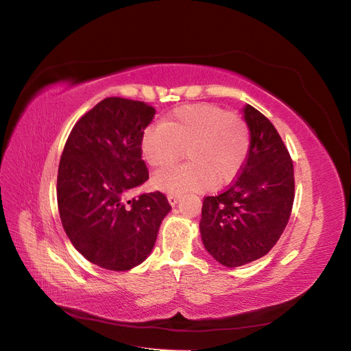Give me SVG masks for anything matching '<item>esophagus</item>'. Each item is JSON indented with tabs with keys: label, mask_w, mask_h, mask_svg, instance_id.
<instances>
[{
	"label": "esophagus",
	"mask_w": 351,
	"mask_h": 351,
	"mask_svg": "<svg viewBox=\"0 0 351 351\" xmlns=\"http://www.w3.org/2000/svg\"><path fill=\"white\" fill-rule=\"evenodd\" d=\"M179 199H180L179 194H169L167 195V201H169V204H171V206H176Z\"/></svg>",
	"instance_id": "34e87169"
}]
</instances>
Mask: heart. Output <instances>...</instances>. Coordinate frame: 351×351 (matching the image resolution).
Masks as SVG:
<instances>
[{"label": "heart", "instance_id": "heart-1", "mask_svg": "<svg viewBox=\"0 0 351 351\" xmlns=\"http://www.w3.org/2000/svg\"><path fill=\"white\" fill-rule=\"evenodd\" d=\"M251 135L246 122L216 105L178 108L159 125L143 131L140 150L145 163L162 169L186 150V166L171 167L152 178L153 188L167 194L206 191L233 180L246 163Z\"/></svg>", "mask_w": 351, "mask_h": 351}]
</instances>
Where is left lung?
<instances>
[{"label":"left lung","mask_w":351,"mask_h":351,"mask_svg":"<svg viewBox=\"0 0 351 351\" xmlns=\"http://www.w3.org/2000/svg\"><path fill=\"white\" fill-rule=\"evenodd\" d=\"M251 149L241 173L202 202L199 232L207 252L224 267H241L267 255L285 232L295 199L293 162L277 130L245 105Z\"/></svg>","instance_id":"1"}]
</instances>
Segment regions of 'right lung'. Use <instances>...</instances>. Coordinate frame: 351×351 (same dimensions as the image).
<instances>
[{"label":"right lung","instance_id":"right-lung-1","mask_svg":"<svg viewBox=\"0 0 351 351\" xmlns=\"http://www.w3.org/2000/svg\"><path fill=\"white\" fill-rule=\"evenodd\" d=\"M154 114L144 101L106 97L78 119L65 143L56 180L62 228L75 250L101 268L140 265L172 210L159 191L127 201L149 179L140 141Z\"/></svg>","mask_w":351,"mask_h":351}]
</instances>
